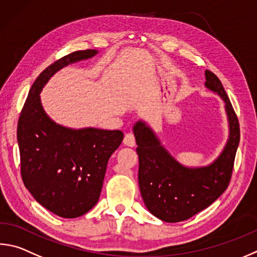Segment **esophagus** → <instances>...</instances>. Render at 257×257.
<instances>
[{"label": "esophagus", "mask_w": 257, "mask_h": 257, "mask_svg": "<svg viewBox=\"0 0 257 257\" xmlns=\"http://www.w3.org/2000/svg\"><path fill=\"white\" fill-rule=\"evenodd\" d=\"M123 144L125 145V146L134 147L135 145H136V139H135V135L133 133L125 134L124 138H123Z\"/></svg>", "instance_id": "obj_1"}]
</instances>
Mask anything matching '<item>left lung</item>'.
<instances>
[{"mask_svg": "<svg viewBox=\"0 0 257 257\" xmlns=\"http://www.w3.org/2000/svg\"><path fill=\"white\" fill-rule=\"evenodd\" d=\"M207 88L221 97L229 123V138L220 155L208 166L188 167L177 162L153 129L139 120L134 125L139 158L138 182L149 212L166 222L186 220L216 201L230 182L239 144L238 118L220 80L206 71Z\"/></svg>", "mask_w": 257, "mask_h": 257, "instance_id": "8db88e82", "label": "left lung"}]
</instances>
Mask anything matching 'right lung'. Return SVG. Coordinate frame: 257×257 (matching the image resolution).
Masks as SVG:
<instances>
[{"label":"right lung","instance_id":"1","mask_svg":"<svg viewBox=\"0 0 257 257\" xmlns=\"http://www.w3.org/2000/svg\"><path fill=\"white\" fill-rule=\"evenodd\" d=\"M96 54L95 49L74 51L41 72L18 122L23 183L37 202L63 218L83 216L99 201L108 161L123 133L57 124L45 112L40 92L60 68Z\"/></svg>","mask_w":257,"mask_h":257}]
</instances>
